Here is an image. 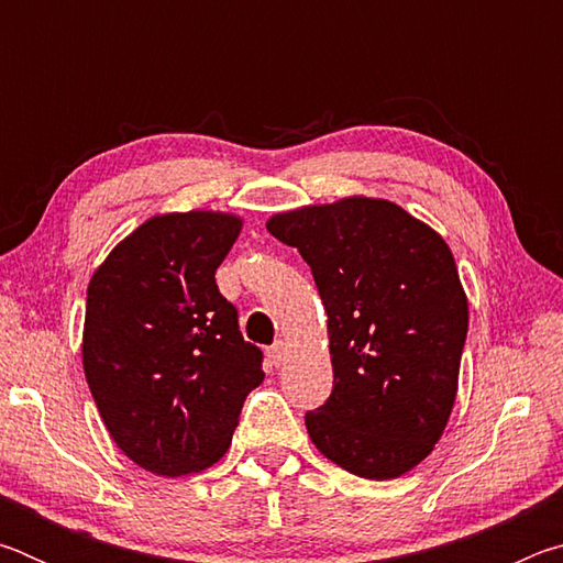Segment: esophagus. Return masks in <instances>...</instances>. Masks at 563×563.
<instances>
[{"label": "esophagus", "mask_w": 563, "mask_h": 563, "mask_svg": "<svg viewBox=\"0 0 563 563\" xmlns=\"http://www.w3.org/2000/svg\"><path fill=\"white\" fill-rule=\"evenodd\" d=\"M285 355H288V345H285L283 340L275 342V345L268 350V357H271V362H273L275 367L283 365V362H285Z\"/></svg>", "instance_id": "obj_1"}]
</instances>
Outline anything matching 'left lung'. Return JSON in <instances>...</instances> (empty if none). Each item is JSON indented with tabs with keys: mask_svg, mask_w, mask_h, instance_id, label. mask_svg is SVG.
I'll return each instance as SVG.
<instances>
[{
	"mask_svg": "<svg viewBox=\"0 0 563 563\" xmlns=\"http://www.w3.org/2000/svg\"><path fill=\"white\" fill-rule=\"evenodd\" d=\"M328 312L332 395L305 415L312 444L350 474L395 479L452 415L470 305L444 238L385 198L273 216Z\"/></svg>",
	"mask_w": 563,
	"mask_h": 563,
	"instance_id": "8db88e82",
	"label": "left lung"
}]
</instances>
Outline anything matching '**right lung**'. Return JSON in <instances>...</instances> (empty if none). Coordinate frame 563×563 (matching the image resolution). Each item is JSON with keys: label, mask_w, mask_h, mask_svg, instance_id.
I'll use <instances>...</instances> for the list:
<instances>
[{"label": "right lung", "mask_w": 563, "mask_h": 563, "mask_svg": "<svg viewBox=\"0 0 563 563\" xmlns=\"http://www.w3.org/2000/svg\"><path fill=\"white\" fill-rule=\"evenodd\" d=\"M241 228L216 211L154 216L91 275L84 375L111 440L146 472L216 464L265 377L216 285Z\"/></svg>", "instance_id": "add662e5"}]
</instances>
